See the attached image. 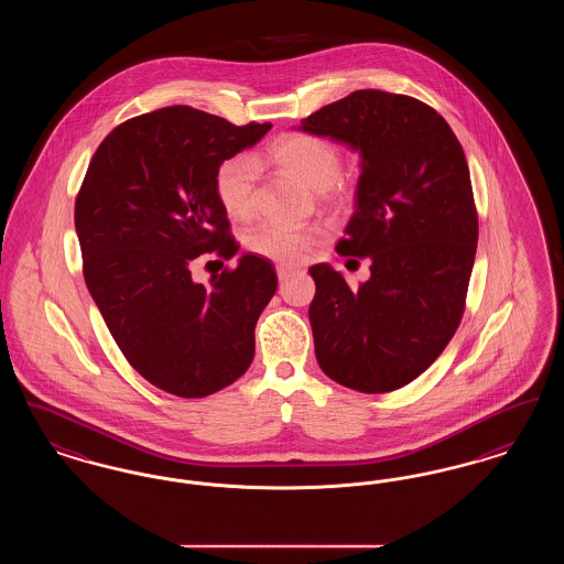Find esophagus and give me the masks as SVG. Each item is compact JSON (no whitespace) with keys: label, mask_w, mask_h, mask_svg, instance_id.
<instances>
[{"label":"esophagus","mask_w":564,"mask_h":564,"mask_svg":"<svg viewBox=\"0 0 564 564\" xmlns=\"http://www.w3.org/2000/svg\"><path fill=\"white\" fill-rule=\"evenodd\" d=\"M292 274H295V269H292V267H276V276H279V281H288Z\"/></svg>","instance_id":"34e87169"}]
</instances>
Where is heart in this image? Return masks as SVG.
I'll return each mask as SVG.
<instances>
[{
    "instance_id": "b5f03b06",
    "label": "heart",
    "mask_w": 564,
    "mask_h": 564,
    "mask_svg": "<svg viewBox=\"0 0 564 564\" xmlns=\"http://www.w3.org/2000/svg\"><path fill=\"white\" fill-rule=\"evenodd\" d=\"M269 161L290 175L317 189L322 198H340L345 184L340 182V148L322 134L285 133L276 137L267 152ZM258 169L247 156L224 161L215 171L214 192L224 214L232 219H249L253 215ZM325 241L322 226L292 228L281 224H262L247 235V249L281 267H297L306 262Z\"/></svg>"
}]
</instances>
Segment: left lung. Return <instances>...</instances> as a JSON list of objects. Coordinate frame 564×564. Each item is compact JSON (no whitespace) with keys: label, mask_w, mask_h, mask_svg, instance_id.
<instances>
[{"label":"left lung","mask_w":564,"mask_h":564,"mask_svg":"<svg viewBox=\"0 0 564 564\" xmlns=\"http://www.w3.org/2000/svg\"><path fill=\"white\" fill-rule=\"evenodd\" d=\"M300 129L359 152L355 214L336 251L372 260L359 288L327 264L308 270L317 361L361 393L402 389L446 349L465 311L478 212L463 148L427 104L375 88L317 109Z\"/></svg>","instance_id":"8db88e82"}]
</instances>
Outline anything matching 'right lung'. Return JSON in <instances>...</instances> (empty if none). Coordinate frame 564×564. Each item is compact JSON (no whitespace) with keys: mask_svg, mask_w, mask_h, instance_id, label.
<instances>
[{"mask_svg":"<svg viewBox=\"0 0 564 564\" xmlns=\"http://www.w3.org/2000/svg\"><path fill=\"white\" fill-rule=\"evenodd\" d=\"M270 127H237L188 106L156 109L118 124L84 175L76 232L86 288L127 361L171 395L207 398L251 366L274 267L245 253L205 285L192 264L239 251L215 171Z\"/></svg>","mask_w":564,"mask_h":564,"instance_id":"obj_1","label":"right lung"}]
</instances>
